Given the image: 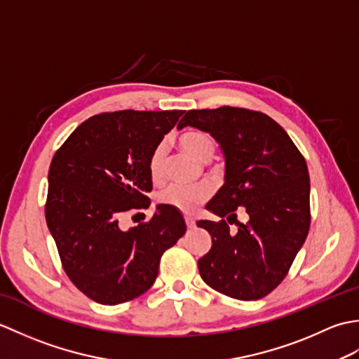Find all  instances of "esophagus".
I'll use <instances>...</instances> for the list:
<instances>
[{
  "label": "esophagus",
  "instance_id": "esophagus-1",
  "mask_svg": "<svg viewBox=\"0 0 359 359\" xmlns=\"http://www.w3.org/2000/svg\"><path fill=\"white\" fill-rule=\"evenodd\" d=\"M184 219H185V224H187V226H188V228H194L196 222H194V217H193V216L185 215V216H184Z\"/></svg>",
  "mask_w": 359,
  "mask_h": 359
}]
</instances>
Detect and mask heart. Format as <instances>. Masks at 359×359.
Returning <instances> with one entry per match:
<instances>
[{
    "instance_id": "b5f03b06",
    "label": "heart",
    "mask_w": 359,
    "mask_h": 359,
    "mask_svg": "<svg viewBox=\"0 0 359 359\" xmlns=\"http://www.w3.org/2000/svg\"><path fill=\"white\" fill-rule=\"evenodd\" d=\"M180 148L191 154L199 162H210L216 152V144L211 137L202 131H187L179 135ZM148 172L149 179L154 185H162L166 179V148L165 143H157L152 148L148 157ZM211 196V187L197 185L184 187L171 185L162 193H158L157 202L166 207L175 208L184 212H191L196 207L208 199Z\"/></svg>"
}]
</instances>
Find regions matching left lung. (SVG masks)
I'll list each match as a JSON object with an SVG mask.
<instances>
[{
    "label": "left lung",
    "instance_id": "8db88e82",
    "mask_svg": "<svg viewBox=\"0 0 359 359\" xmlns=\"http://www.w3.org/2000/svg\"><path fill=\"white\" fill-rule=\"evenodd\" d=\"M185 126L210 133L225 154V184L207 203L222 220L197 222L212 239L197 262L201 276L234 299H261L284 280L309 234L306 158L284 128L259 111L191 109L177 125ZM238 208L246 210L247 223L237 220Z\"/></svg>",
    "mask_w": 359,
    "mask_h": 359
}]
</instances>
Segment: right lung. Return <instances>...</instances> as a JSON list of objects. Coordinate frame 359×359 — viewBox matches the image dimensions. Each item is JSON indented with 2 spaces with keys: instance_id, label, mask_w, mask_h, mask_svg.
<instances>
[{
  "instance_id": "1",
  "label": "right lung",
  "mask_w": 359,
  "mask_h": 359,
  "mask_svg": "<svg viewBox=\"0 0 359 359\" xmlns=\"http://www.w3.org/2000/svg\"><path fill=\"white\" fill-rule=\"evenodd\" d=\"M185 111H117L88 118L50 162L46 222L72 284L117 306L154 284L160 257L187 231L179 210L157 205L129 230L126 212L148 208V157Z\"/></svg>"
}]
</instances>
